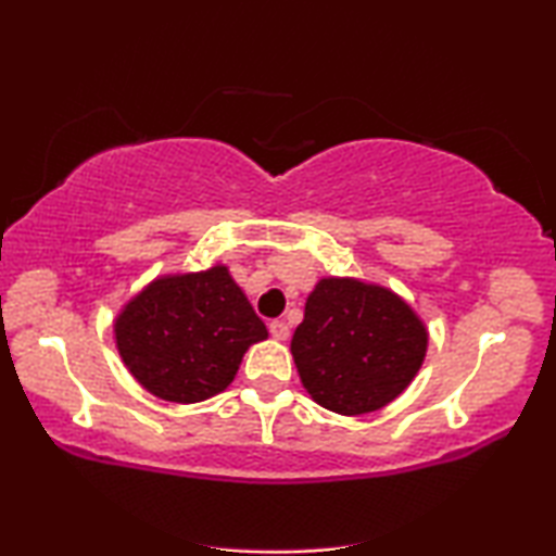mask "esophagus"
<instances>
[{"label":"esophagus","mask_w":556,"mask_h":556,"mask_svg":"<svg viewBox=\"0 0 556 556\" xmlns=\"http://www.w3.org/2000/svg\"><path fill=\"white\" fill-rule=\"evenodd\" d=\"M268 330H270V336L276 338V340H288V336H290V328H288L286 320H273L270 326H268Z\"/></svg>","instance_id":"34e87169"}]
</instances>
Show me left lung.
Returning <instances> with one entry per match:
<instances>
[{
    "label": "left lung",
    "mask_w": 556,
    "mask_h": 556,
    "mask_svg": "<svg viewBox=\"0 0 556 556\" xmlns=\"http://www.w3.org/2000/svg\"><path fill=\"white\" fill-rule=\"evenodd\" d=\"M303 388L338 415H365L403 392L427 353V328L392 290L320 278L290 340Z\"/></svg>",
    "instance_id": "8db88e82"
}]
</instances>
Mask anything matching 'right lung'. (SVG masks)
I'll return each instance as SVG.
<instances>
[{
  "label": "right lung",
  "instance_id": "add662e5",
  "mask_svg": "<svg viewBox=\"0 0 556 556\" xmlns=\"http://www.w3.org/2000/svg\"><path fill=\"white\" fill-rule=\"evenodd\" d=\"M116 348L136 380L166 403L191 405L233 382L245 350L268 338L226 266L161 276L114 323Z\"/></svg>",
  "mask_w": 556,
  "mask_h": 556
}]
</instances>
